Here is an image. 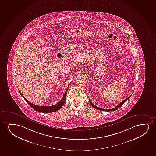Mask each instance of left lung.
Wrapping results in <instances>:
<instances>
[{
    "label": "left lung",
    "instance_id": "obj_1",
    "mask_svg": "<svg viewBox=\"0 0 156 156\" xmlns=\"http://www.w3.org/2000/svg\"><path fill=\"white\" fill-rule=\"evenodd\" d=\"M129 97H130V96L129 97H128L127 98H126L125 100H124L123 101H122L121 103L119 104L118 105L116 106L115 107H114V108H112V109H103V108H99V107H98L97 106H95V105H94L93 104V103L91 102V101H90V100L89 99V103H90V104H91V105L93 106V107H94V108H96V109H98V110H99V111H106V112H109V111H115V110H116V109H117V108H119L120 106H121L124 103V102L126 101V100H128L129 98Z\"/></svg>",
    "mask_w": 156,
    "mask_h": 156
}]
</instances>
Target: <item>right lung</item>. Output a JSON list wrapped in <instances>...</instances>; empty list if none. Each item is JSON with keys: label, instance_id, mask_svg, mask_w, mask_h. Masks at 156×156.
I'll use <instances>...</instances> for the list:
<instances>
[{"label": "right lung", "instance_id": "1", "mask_svg": "<svg viewBox=\"0 0 156 156\" xmlns=\"http://www.w3.org/2000/svg\"><path fill=\"white\" fill-rule=\"evenodd\" d=\"M67 91H68V88H67V89H66V90L65 91V94L63 96V97L62 98V99L60 100V101L58 102L56 104H55L54 105L48 106H40L36 105H35L34 104H32V103H30V102L28 101V100H27L25 98V97L21 94L20 91L19 90L20 95L24 98V99L27 101V103L28 104V105L30 106V107H32L33 109H34V110L37 111L42 112V113H52V112L57 111L59 109H60L61 107H62V106L63 105V104H65V101H66V98Z\"/></svg>", "mask_w": 156, "mask_h": 156}]
</instances>
